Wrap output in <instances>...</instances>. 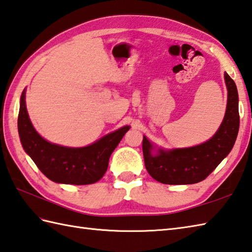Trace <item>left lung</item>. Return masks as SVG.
Returning a JSON list of instances; mask_svg holds the SVG:
<instances>
[{"instance_id": "left-lung-1", "label": "left lung", "mask_w": 252, "mask_h": 252, "mask_svg": "<svg viewBox=\"0 0 252 252\" xmlns=\"http://www.w3.org/2000/svg\"><path fill=\"white\" fill-rule=\"evenodd\" d=\"M227 87V105L222 124L210 140L196 147L159 150L151 154L152 144L142 140L144 164L150 176L164 184H193L205 180L223 158L231 152L239 129L238 94L235 83L224 73Z\"/></svg>"}]
</instances>
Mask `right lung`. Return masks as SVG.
<instances>
[{
    "mask_svg": "<svg viewBox=\"0 0 252 252\" xmlns=\"http://www.w3.org/2000/svg\"><path fill=\"white\" fill-rule=\"evenodd\" d=\"M22 92L18 114V132L26 152L49 180L84 186L99 181L108 169L109 158L129 130L124 126L85 148H65L43 139L32 126Z\"/></svg>",
    "mask_w": 252,
    "mask_h": 252,
    "instance_id": "1",
    "label": "right lung"
}]
</instances>
